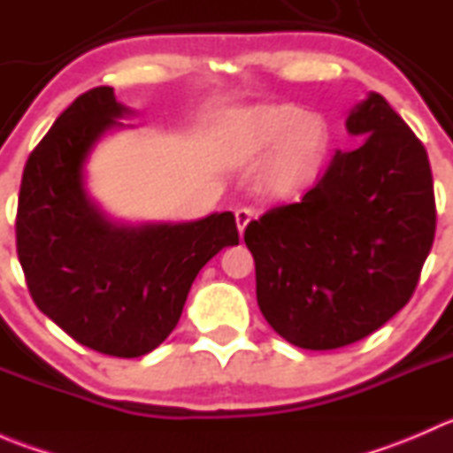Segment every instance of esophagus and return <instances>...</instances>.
Wrapping results in <instances>:
<instances>
[{
  "instance_id": "obj_1",
  "label": "esophagus",
  "mask_w": 453,
  "mask_h": 453,
  "mask_svg": "<svg viewBox=\"0 0 453 453\" xmlns=\"http://www.w3.org/2000/svg\"><path fill=\"white\" fill-rule=\"evenodd\" d=\"M234 217H236V227H239V232L243 234L245 227H248V223L254 219V210L248 208V205H243V208H236Z\"/></svg>"
}]
</instances>
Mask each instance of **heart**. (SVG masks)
<instances>
[{"label":"heart","mask_w":453,"mask_h":453,"mask_svg":"<svg viewBox=\"0 0 453 453\" xmlns=\"http://www.w3.org/2000/svg\"><path fill=\"white\" fill-rule=\"evenodd\" d=\"M236 149L245 157L273 150L265 171L272 193L289 195L307 184L326 157L331 131L322 116L304 113L296 104H263L232 122Z\"/></svg>","instance_id":"b5f03b06"}]
</instances>
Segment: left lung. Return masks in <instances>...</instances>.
Returning a JSON list of instances; mask_svg holds the SVG:
<instances>
[{"label": "left lung", "mask_w": 453, "mask_h": 453, "mask_svg": "<svg viewBox=\"0 0 453 453\" xmlns=\"http://www.w3.org/2000/svg\"><path fill=\"white\" fill-rule=\"evenodd\" d=\"M364 135L337 150L298 203L245 227L269 326L309 350L364 340L408 304L436 232L427 150L381 94L346 118Z\"/></svg>", "instance_id": "left-lung-1"}]
</instances>
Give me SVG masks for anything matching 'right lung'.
Returning a JSON list of instances; mask_svg holds the SVG:
<instances>
[{"mask_svg":"<svg viewBox=\"0 0 453 453\" xmlns=\"http://www.w3.org/2000/svg\"><path fill=\"white\" fill-rule=\"evenodd\" d=\"M129 113L113 87L81 94L32 150L17 205V254L41 309L72 340L142 357L180 322L199 269L239 245L234 214L190 223L116 226L85 193L89 150Z\"/></svg>","mask_w":453,"mask_h":453,"instance_id":"right-lung-1","label":"right lung"}]
</instances>
